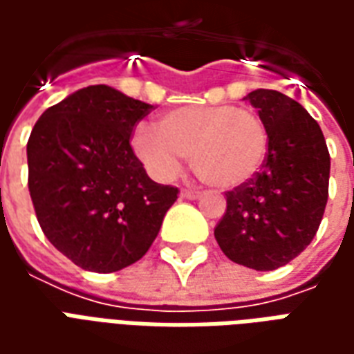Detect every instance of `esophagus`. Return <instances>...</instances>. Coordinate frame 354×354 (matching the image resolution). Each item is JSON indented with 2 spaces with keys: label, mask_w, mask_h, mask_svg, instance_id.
Wrapping results in <instances>:
<instances>
[{
  "label": "esophagus",
  "mask_w": 354,
  "mask_h": 354,
  "mask_svg": "<svg viewBox=\"0 0 354 354\" xmlns=\"http://www.w3.org/2000/svg\"><path fill=\"white\" fill-rule=\"evenodd\" d=\"M201 195H203V193L197 192V189H189V187H185V189H182V197H185V199L195 201V199H199Z\"/></svg>",
  "instance_id": "34e87169"
}]
</instances>
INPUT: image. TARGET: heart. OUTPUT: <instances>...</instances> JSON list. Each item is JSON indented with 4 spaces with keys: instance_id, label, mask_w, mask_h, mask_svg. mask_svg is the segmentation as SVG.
Listing matches in <instances>:
<instances>
[{
    "instance_id": "heart-1",
    "label": "heart",
    "mask_w": 354,
    "mask_h": 354,
    "mask_svg": "<svg viewBox=\"0 0 354 354\" xmlns=\"http://www.w3.org/2000/svg\"><path fill=\"white\" fill-rule=\"evenodd\" d=\"M132 147L159 180L174 176L182 159L189 157L201 180L233 189L260 172L267 155V129L252 109L180 106L162 113L157 129L140 124Z\"/></svg>"
}]
</instances>
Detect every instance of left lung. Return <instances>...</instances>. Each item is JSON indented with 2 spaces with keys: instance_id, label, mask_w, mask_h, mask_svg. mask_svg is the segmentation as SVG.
<instances>
[{
  "instance_id": "8db88e82",
  "label": "left lung",
  "mask_w": 354,
  "mask_h": 354,
  "mask_svg": "<svg viewBox=\"0 0 354 354\" xmlns=\"http://www.w3.org/2000/svg\"><path fill=\"white\" fill-rule=\"evenodd\" d=\"M267 129L261 170L227 192L214 237L239 266L273 271L317 235L328 201L330 153L319 123L286 94L258 88L245 96Z\"/></svg>"
}]
</instances>
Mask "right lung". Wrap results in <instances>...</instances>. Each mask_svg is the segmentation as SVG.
I'll list each match as a JSON object with an SVG mask.
<instances>
[{
	"instance_id": "add662e5",
	"label": "right lung",
	"mask_w": 354,
	"mask_h": 354,
	"mask_svg": "<svg viewBox=\"0 0 354 354\" xmlns=\"http://www.w3.org/2000/svg\"><path fill=\"white\" fill-rule=\"evenodd\" d=\"M153 109L108 85L80 88L43 111L28 140V187L50 245L75 266L113 273L138 261L178 187L146 174L131 147Z\"/></svg>"
}]
</instances>
